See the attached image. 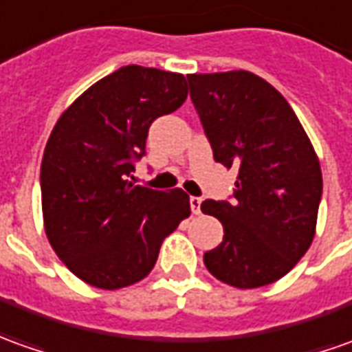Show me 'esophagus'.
<instances>
[{"mask_svg":"<svg viewBox=\"0 0 352 352\" xmlns=\"http://www.w3.org/2000/svg\"><path fill=\"white\" fill-rule=\"evenodd\" d=\"M190 205H191V212H193V214H199L201 212V197H190Z\"/></svg>","mask_w":352,"mask_h":352,"instance_id":"34e87169","label":"esophagus"}]
</instances>
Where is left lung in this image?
<instances>
[{
    "label": "left lung",
    "mask_w": 352,
    "mask_h": 352,
    "mask_svg": "<svg viewBox=\"0 0 352 352\" xmlns=\"http://www.w3.org/2000/svg\"><path fill=\"white\" fill-rule=\"evenodd\" d=\"M214 161L237 168L232 201H203L224 239L207 270L239 289L283 278L316 232L322 170L309 135L278 89L247 70L188 74Z\"/></svg>",
    "instance_id": "8db88e82"
}]
</instances>
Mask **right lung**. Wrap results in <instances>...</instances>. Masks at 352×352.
<instances>
[{"mask_svg":"<svg viewBox=\"0 0 352 352\" xmlns=\"http://www.w3.org/2000/svg\"><path fill=\"white\" fill-rule=\"evenodd\" d=\"M186 98L184 74L128 65L86 89L57 120L40 172L43 226L82 282L120 289L144 280L162 239L190 217L186 191L128 180L153 120Z\"/></svg>","mask_w":352,"mask_h":352,"instance_id":"1","label":"right lung"}]
</instances>
